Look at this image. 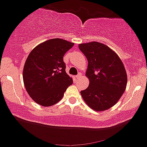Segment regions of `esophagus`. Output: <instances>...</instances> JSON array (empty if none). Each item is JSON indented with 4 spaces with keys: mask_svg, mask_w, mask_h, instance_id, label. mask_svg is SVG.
<instances>
[{
    "mask_svg": "<svg viewBox=\"0 0 147 147\" xmlns=\"http://www.w3.org/2000/svg\"><path fill=\"white\" fill-rule=\"evenodd\" d=\"M82 77V74L80 73H80H78V75H76V78H77V79L80 78V77Z\"/></svg>",
    "mask_w": 147,
    "mask_h": 147,
    "instance_id": "1",
    "label": "esophagus"
}]
</instances>
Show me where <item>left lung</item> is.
Instances as JSON below:
<instances>
[{
	"instance_id": "1",
	"label": "left lung",
	"mask_w": 147,
	"mask_h": 147,
	"mask_svg": "<svg viewBox=\"0 0 147 147\" xmlns=\"http://www.w3.org/2000/svg\"><path fill=\"white\" fill-rule=\"evenodd\" d=\"M88 61L86 75L89 85L81 91L85 102L95 111H104L116 104L125 90L127 75L118 55L107 45L98 42L80 44Z\"/></svg>"
}]
</instances>
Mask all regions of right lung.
<instances>
[{
	"label": "right lung",
	"instance_id": "obj_1",
	"mask_svg": "<svg viewBox=\"0 0 147 147\" xmlns=\"http://www.w3.org/2000/svg\"><path fill=\"white\" fill-rule=\"evenodd\" d=\"M74 43L54 38L44 42L30 51L23 70L24 86L30 98L45 107L60 101L72 84L66 73L63 56Z\"/></svg>",
	"mask_w": 147,
	"mask_h": 147
}]
</instances>
